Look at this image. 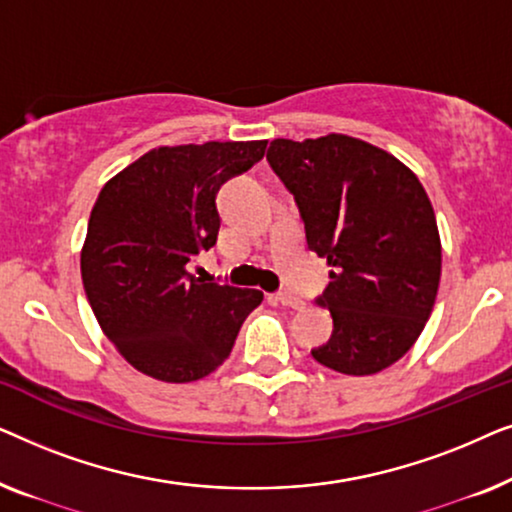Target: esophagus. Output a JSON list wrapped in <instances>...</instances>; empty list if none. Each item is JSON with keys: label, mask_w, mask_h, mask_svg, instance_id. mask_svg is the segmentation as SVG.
<instances>
[{"label": "esophagus", "mask_w": 512, "mask_h": 512, "mask_svg": "<svg viewBox=\"0 0 512 512\" xmlns=\"http://www.w3.org/2000/svg\"><path fill=\"white\" fill-rule=\"evenodd\" d=\"M275 300H277L279 305H284V307H293V310H303V307H305L303 300H300L298 296H293V293H289V291L275 293Z\"/></svg>", "instance_id": "obj_1"}]
</instances>
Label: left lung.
Returning a JSON list of instances; mask_svg holds the SVG:
<instances>
[{"mask_svg":"<svg viewBox=\"0 0 512 512\" xmlns=\"http://www.w3.org/2000/svg\"><path fill=\"white\" fill-rule=\"evenodd\" d=\"M268 163L296 200L307 247L333 268L317 298L333 333L314 361L345 375L389 368L438 293L443 254L424 186L391 153L347 135L275 139Z\"/></svg>","mask_w":512,"mask_h":512,"instance_id":"1","label":"left lung"}]
</instances>
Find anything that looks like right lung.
Here are the masks:
<instances>
[{
	"label": "right lung",
	"mask_w": 512,
	"mask_h": 512,
	"mask_svg": "<svg viewBox=\"0 0 512 512\" xmlns=\"http://www.w3.org/2000/svg\"><path fill=\"white\" fill-rule=\"evenodd\" d=\"M268 142L160 146L118 172L90 212L81 277L102 331L139 373L200 380L228 359L263 293L188 272L216 244V195Z\"/></svg>",
	"instance_id": "right-lung-1"
}]
</instances>
